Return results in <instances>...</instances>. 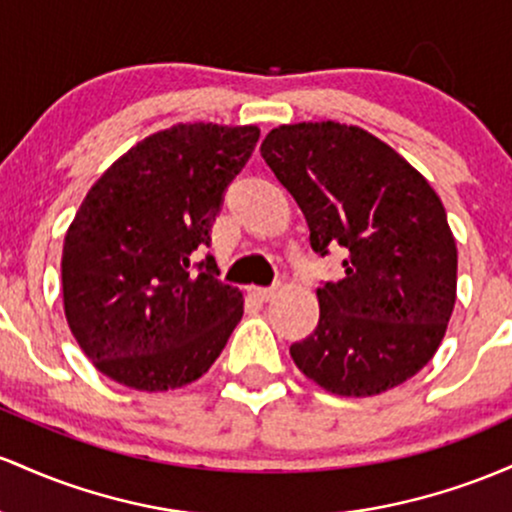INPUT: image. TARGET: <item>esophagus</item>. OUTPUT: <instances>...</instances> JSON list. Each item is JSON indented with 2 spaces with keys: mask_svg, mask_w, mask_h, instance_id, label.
Segmentation results:
<instances>
[{
  "mask_svg": "<svg viewBox=\"0 0 512 512\" xmlns=\"http://www.w3.org/2000/svg\"><path fill=\"white\" fill-rule=\"evenodd\" d=\"M249 292L256 297V300H261V302L273 300V297L278 295V290H275V287H249Z\"/></svg>",
  "mask_w": 512,
  "mask_h": 512,
  "instance_id": "esophagus-1",
  "label": "esophagus"
}]
</instances>
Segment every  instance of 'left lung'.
<instances>
[{"label":"left lung","instance_id":"1","mask_svg":"<svg viewBox=\"0 0 512 512\" xmlns=\"http://www.w3.org/2000/svg\"><path fill=\"white\" fill-rule=\"evenodd\" d=\"M317 254L343 246L346 278L317 287L319 324L295 365L338 396H375L423 370L457 300V244L421 171L358 125L273 128L261 142Z\"/></svg>","mask_w":512,"mask_h":512}]
</instances>
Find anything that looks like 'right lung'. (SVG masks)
Segmentation results:
<instances>
[{
  "instance_id": "right-lung-1",
  "label": "right lung",
  "mask_w": 512,
  "mask_h": 512,
  "mask_svg": "<svg viewBox=\"0 0 512 512\" xmlns=\"http://www.w3.org/2000/svg\"><path fill=\"white\" fill-rule=\"evenodd\" d=\"M256 125L179 123L116 159L89 188L62 246V302L99 372L137 392L181 389L220 358L244 314L215 278L222 193L244 169Z\"/></svg>"
}]
</instances>
